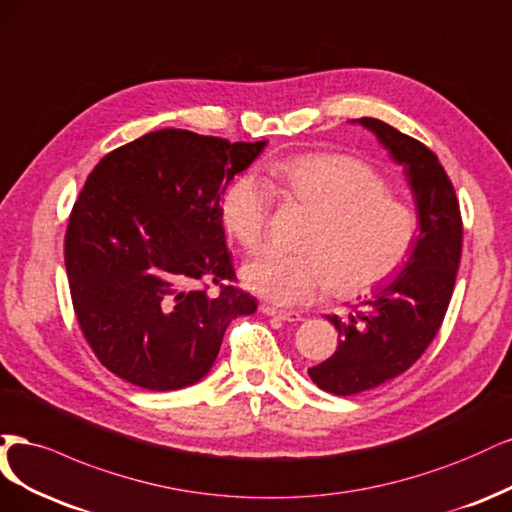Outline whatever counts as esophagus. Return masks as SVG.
<instances>
[{
  "label": "esophagus",
  "instance_id": "esophagus-1",
  "mask_svg": "<svg viewBox=\"0 0 512 512\" xmlns=\"http://www.w3.org/2000/svg\"><path fill=\"white\" fill-rule=\"evenodd\" d=\"M261 312H263V315L276 317V319H280V321H287V323H298V321H302V319H304V317L300 315V312H293V310H278V308H274V306H261Z\"/></svg>",
  "mask_w": 512,
  "mask_h": 512
}]
</instances>
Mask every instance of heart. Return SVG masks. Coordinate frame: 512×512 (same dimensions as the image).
<instances>
[{
	"label": "heart",
	"instance_id": "1",
	"mask_svg": "<svg viewBox=\"0 0 512 512\" xmlns=\"http://www.w3.org/2000/svg\"><path fill=\"white\" fill-rule=\"evenodd\" d=\"M272 187L315 212L302 253L268 249L246 263V287L278 306H300L329 289L355 295L398 272L417 242V212L387 191L368 163L340 153L274 161ZM272 191L253 172L238 174L221 197V219L242 249L257 251L268 234Z\"/></svg>",
	"mask_w": 512,
	"mask_h": 512
}]
</instances>
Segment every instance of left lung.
<instances>
[{
  "label": "left lung",
  "instance_id": "obj_1",
  "mask_svg": "<svg viewBox=\"0 0 512 512\" xmlns=\"http://www.w3.org/2000/svg\"><path fill=\"white\" fill-rule=\"evenodd\" d=\"M353 123L370 129L404 168L417 204L419 236L402 272L378 285L349 319L327 317L338 329V349L308 374L334 395L383 385L425 353L447 315L464 234L455 189L430 148L378 119Z\"/></svg>",
  "mask_w": 512,
  "mask_h": 512
}]
</instances>
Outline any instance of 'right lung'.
I'll return each mask as SVG.
<instances>
[{
  "label": "right lung",
  "mask_w": 512,
  "mask_h": 512,
  "mask_svg": "<svg viewBox=\"0 0 512 512\" xmlns=\"http://www.w3.org/2000/svg\"><path fill=\"white\" fill-rule=\"evenodd\" d=\"M263 146L159 129L89 174L65 232V270L82 334L123 381L151 391L195 385L227 325L257 310L232 285L221 197ZM206 282L220 295L208 296Z\"/></svg>",
  "instance_id": "obj_1"
}]
</instances>
